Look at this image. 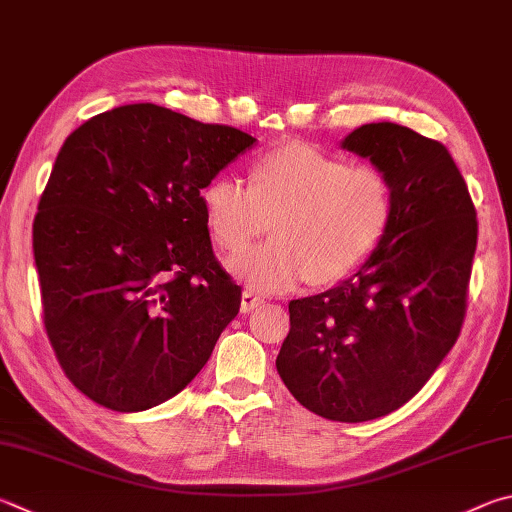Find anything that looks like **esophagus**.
<instances>
[{
	"instance_id": "obj_1",
	"label": "esophagus",
	"mask_w": 512,
	"mask_h": 512,
	"mask_svg": "<svg viewBox=\"0 0 512 512\" xmlns=\"http://www.w3.org/2000/svg\"><path fill=\"white\" fill-rule=\"evenodd\" d=\"M264 300L259 297L255 291H250V288H244V293H241V313H250L253 309H257L259 304H262Z\"/></svg>"
}]
</instances>
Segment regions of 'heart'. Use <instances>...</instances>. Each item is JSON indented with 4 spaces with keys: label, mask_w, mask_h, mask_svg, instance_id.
Returning a JSON list of instances; mask_svg holds the SVG:
<instances>
[{
    "label": "heart",
    "mask_w": 512,
    "mask_h": 512,
    "mask_svg": "<svg viewBox=\"0 0 512 512\" xmlns=\"http://www.w3.org/2000/svg\"><path fill=\"white\" fill-rule=\"evenodd\" d=\"M217 244L239 253L271 226L275 237L228 259L253 291L282 293L311 275L331 284L367 262L394 217V188L376 167L309 145H286L253 165L250 183L219 174L201 190Z\"/></svg>",
    "instance_id": "heart-1"
}]
</instances>
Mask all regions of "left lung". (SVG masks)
<instances>
[{"label": "left lung", "mask_w": 512, "mask_h": 512, "mask_svg": "<svg viewBox=\"0 0 512 512\" xmlns=\"http://www.w3.org/2000/svg\"><path fill=\"white\" fill-rule=\"evenodd\" d=\"M342 150L392 181V224L356 273L288 302L291 331L275 365L306 410L362 423L410 401L457 342L477 212L445 145L410 127L362 125Z\"/></svg>", "instance_id": "obj_1"}]
</instances>
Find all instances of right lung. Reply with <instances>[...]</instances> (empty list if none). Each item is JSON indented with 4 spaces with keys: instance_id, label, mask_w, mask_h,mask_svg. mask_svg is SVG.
<instances>
[{
    "instance_id": "1",
    "label": "right lung",
    "mask_w": 512,
    "mask_h": 512,
    "mask_svg": "<svg viewBox=\"0 0 512 512\" xmlns=\"http://www.w3.org/2000/svg\"><path fill=\"white\" fill-rule=\"evenodd\" d=\"M255 138L152 102L69 134L33 221L46 336L91 401L143 412L206 365L241 304L201 190Z\"/></svg>"
}]
</instances>
